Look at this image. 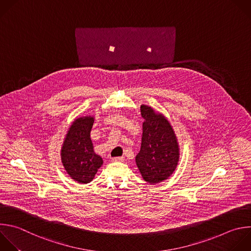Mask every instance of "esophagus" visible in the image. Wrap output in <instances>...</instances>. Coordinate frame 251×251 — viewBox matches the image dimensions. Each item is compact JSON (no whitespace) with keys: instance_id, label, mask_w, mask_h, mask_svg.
Instances as JSON below:
<instances>
[{"instance_id":"esophagus-1","label":"esophagus","mask_w":251,"mask_h":251,"mask_svg":"<svg viewBox=\"0 0 251 251\" xmlns=\"http://www.w3.org/2000/svg\"><path fill=\"white\" fill-rule=\"evenodd\" d=\"M112 161H123L124 160V156H116V157H112L111 158Z\"/></svg>"}]
</instances>
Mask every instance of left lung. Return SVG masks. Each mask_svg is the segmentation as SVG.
Listing matches in <instances>:
<instances>
[{"mask_svg": "<svg viewBox=\"0 0 251 251\" xmlns=\"http://www.w3.org/2000/svg\"><path fill=\"white\" fill-rule=\"evenodd\" d=\"M141 114L145 121L136 164L145 181L156 184L168 179L176 171L179 146L171 123L162 114L145 104L141 105Z\"/></svg>", "mask_w": 251, "mask_h": 251, "instance_id": "8db88e82", "label": "left lung"}]
</instances>
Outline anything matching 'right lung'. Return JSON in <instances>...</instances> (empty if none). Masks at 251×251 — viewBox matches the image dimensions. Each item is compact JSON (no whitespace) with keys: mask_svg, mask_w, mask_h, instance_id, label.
Returning <instances> with one entry per match:
<instances>
[{"mask_svg":"<svg viewBox=\"0 0 251 251\" xmlns=\"http://www.w3.org/2000/svg\"><path fill=\"white\" fill-rule=\"evenodd\" d=\"M94 122V116L75 119L61 149V159L67 174L81 184L90 183L103 163L101 156L95 152L91 139Z\"/></svg>","mask_w":251,"mask_h":251,"instance_id":"right-lung-1","label":"right lung"}]
</instances>
